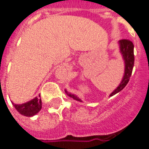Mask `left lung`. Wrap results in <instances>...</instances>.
<instances>
[{
  "label": "left lung",
  "mask_w": 149,
  "mask_h": 149,
  "mask_svg": "<svg viewBox=\"0 0 149 149\" xmlns=\"http://www.w3.org/2000/svg\"><path fill=\"white\" fill-rule=\"evenodd\" d=\"M118 45L120 53L121 54L122 58L125 63V72H124V76L122 77L120 84L116 87V89H114L112 93L110 94L109 97H112L115 94L120 93L127 85L128 81L130 79V77H131L133 65H134V45H133L132 42L129 40H120L118 41ZM65 91V93L69 97H72V99L77 100V101L82 102L81 98H79L75 94L68 93V91L66 89Z\"/></svg>",
  "instance_id": "1"
}]
</instances>
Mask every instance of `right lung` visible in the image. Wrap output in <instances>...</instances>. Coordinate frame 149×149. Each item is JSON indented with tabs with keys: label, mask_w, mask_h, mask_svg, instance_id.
<instances>
[{
	"label": "right lung",
	"mask_w": 149,
	"mask_h": 149,
	"mask_svg": "<svg viewBox=\"0 0 149 149\" xmlns=\"http://www.w3.org/2000/svg\"><path fill=\"white\" fill-rule=\"evenodd\" d=\"M12 103L19 113L25 116H33L36 115L40 111L41 107H42L41 99L38 97H35L33 100H29L26 103L21 104H14L13 102Z\"/></svg>",
	"instance_id": "1"
}]
</instances>
